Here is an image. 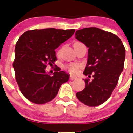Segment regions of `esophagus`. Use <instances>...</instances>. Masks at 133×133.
<instances>
[{
  "mask_svg": "<svg viewBox=\"0 0 133 133\" xmlns=\"http://www.w3.org/2000/svg\"><path fill=\"white\" fill-rule=\"evenodd\" d=\"M77 79V77H76V76H75L71 75L70 76V80H74V79Z\"/></svg>",
  "mask_w": 133,
  "mask_h": 133,
  "instance_id": "esophagus-1",
  "label": "esophagus"
}]
</instances>
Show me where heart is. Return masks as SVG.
I'll return each instance as SVG.
<instances>
[{"instance_id":"obj_1","label":"heart","mask_w":133,"mask_h":133,"mask_svg":"<svg viewBox=\"0 0 133 133\" xmlns=\"http://www.w3.org/2000/svg\"><path fill=\"white\" fill-rule=\"evenodd\" d=\"M80 65H76V64H71L68 65L66 66L68 70L70 71L71 73H77L79 71V69L80 68Z\"/></svg>"}]
</instances>
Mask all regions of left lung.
<instances>
[{"label": "left lung", "mask_w": 133, "mask_h": 133, "mask_svg": "<svg viewBox=\"0 0 133 133\" xmlns=\"http://www.w3.org/2000/svg\"><path fill=\"white\" fill-rule=\"evenodd\" d=\"M76 39L88 48L83 74L93 79H83L85 87L76 97L87 106L102 104L110 97L123 70L125 48L115 34L96 27L76 31Z\"/></svg>", "instance_id": "1"}]
</instances>
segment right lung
<instances>
[{"instance_id": "right-lung-1", "label": "right lung", "mask_w": 133, "mask_h": 133, "mask_svg": "<svg viewBox=\"0 0 133 133\" xmlns=\"http://www.w3.org/2000/svg\"><path fill=\"white\" fill-rule=\"evenodd\" d=\"M74 29L46 28L25 32L16 44L12 64L19 89L28 101L44 104L56 97L60 87L68 81V74L55 69L51 76L46 72L47 65L57 60L54 50L70 39Z\"/></svg>"}]
</instances>
